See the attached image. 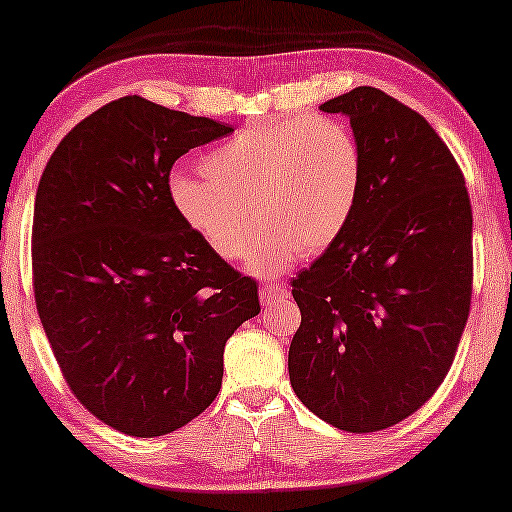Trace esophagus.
I'll return each mask as SVG.
<instances>
[{
  "label": "esophagus",
  "instance_id": "34e87169",
  "mask_svg": "<svg viewBox=\"0 0 512 512\" xmlns=\"http://www.w3.org/2000/svg\"><path fill=\"white\" fill-rule=\"evenodd\" d=\"M288 288H284L281 284H266L259 288V299H262V303H275V301H281V299H288Z\"/></svg>",
  "mask_w": 512,
  "mask_h": 512
}]
</instances>
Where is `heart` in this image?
I'll return each mask as SVG.
<instances>
[{
  "instance_id": "1",
  "label": "heart",
  "mask_w": 512,
  "mask_h": 512,
  "mask_svg": "<svg viewBox=\"0 0 512 512\" xmlns=\"http://www.w3.org/2000/svg\"><path fill=\"white\" fill-rule=\"evenodd\" d=\"M202 169L171 173L173 209L226 262L244 255L259 224L246 264L262 277L328 250L352 222L365 182L363 147L332 116L248 125L206 154Z\"/></svg>"
}]
</instances>
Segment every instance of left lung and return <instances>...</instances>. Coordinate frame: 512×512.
I'll return each instance as SVG.
<instances>
[{"mask_svg": "<svg viewBox=\"0 0 512 512\" xmlns=\"http://www.w3.org/2000/svg\"><path fill=\"white\" fill-rule=\"evenodd\" d=\"M321 110L350 118L365 182L343 235L292 279L290 385L332 427L372 433L451 369L471 308V200L436 129L394 96L363 85Z\"/></svg>", "mask_w": 512, "mask_h": 512, "instance_id": "obj_1", "label": "left lung"}]
</instances>
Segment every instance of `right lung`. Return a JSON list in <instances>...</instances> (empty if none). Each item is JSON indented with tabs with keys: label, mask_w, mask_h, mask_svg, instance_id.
Segmentation results:
<instances>
[{
	"label": "right lung",
	"mask_w": 512,
	"mask_h": 512,
	"mask_svg": "<svg viewBox=\"0 0 512 512\" xmlns=\"http://www.w3.org/2000/svg\"><path fill=\"white\" fill-rule=\"evenodd\" d=\"M231 132L123 96L83 118L39 180L41 325L72 394L127 436L200 416L222 387L226 341L259 314L255 279L211 253L169 200L173 162Z\"/></svg>",
	"instance_id": "1"
}]
</instances>
